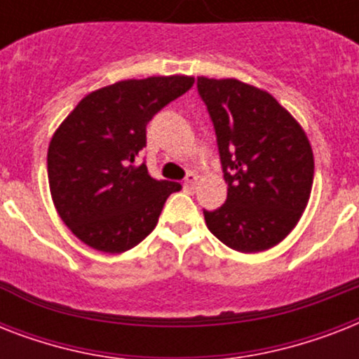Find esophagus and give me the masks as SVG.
<instances>
[{"mask_svg": "<svg viewBox=\"0 0 359 359\" xmlns=\"http://www.w3.org/2000/svg\"><path fill=\"white\" fill-rule=\"evenodd\" d=\"M196 182H197V175L196 173H188L186 175L184 182H182V186H184V190H194L196 188Z\"/></svg>", "mask_w": 359, "mask_h": 359, "instance_id": "1", "label": "esophagus"}]
</instances>
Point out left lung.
<instances>
[{
    "label": "left lung",
    "mask_w": 359,
    "mask_h": 359,
    "mask_svg": "<svg viewBox=\"0 0 359 359\" xmlns=\"http://www.w3.org/2000/svg\"><path fill=\"white\" fill-rule=\"evenodd\" d=\"M216 132L227 199L203 210L214 236L242 253L279 244L306 210L313 186L307 135L278 100L238 80L197 78Z\"/></svg>",
    "instance_id": "1"
}]
</instances>
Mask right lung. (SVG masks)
<instances>
[{"instance_id":"1","label":"right lung","mask_w":359,"mask_h":359,"mask_svg":"<svg viewBox=\"0 0 359 359\" xmlns=\"http://www.w3.org/2000/svg\"><path fill=\"white\" fill-rule=\"evenodd\" d=\"M194 86L188 76L117 81L87 95L53 134L48 180L53 205L81 242L104 253L134 248L182 186L137 165L147 124Z\"/></svg>"}]
</instances>
